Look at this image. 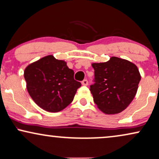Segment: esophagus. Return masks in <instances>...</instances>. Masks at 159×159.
I'll return each instance as SVG.
<instances>
[{
    "mask_svg": "<svg viewBox=\"0 0 159 159\" xmlns=\"http://www.w3.org/2000/svg\"><path fill=\"white\" fill-rule=\"evenodd\" d=\"M82 85H84V86H87L88 84V80H84L82 82Z\"/></svg>",
    "mask_w": 159,
    "mask_h": 159,
    "instance_id": "34e87169",
    "label": "esophagus"
}]
</instances>
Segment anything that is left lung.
<instances>
[{"label":"left lung","instance_id":"obj_1","mask_svg":"<svg viewBox=\"0 0 159 159\" xmlns=\"http://www.w3.org/2000/svg\"><path fill=\"white\" fill-rule=\"evenodd\" d=\"M94 84L90 86L93 101L101 111L114 114L125 109L135 96L141 77L138 67L129 61L111 57L92 64Z\"/></svg>","mask_w":159,"mask_h":159}]
</instances>
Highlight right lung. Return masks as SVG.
<instances>
[{"instance_id":"add662e5","label":"right lung","mask_w":159,"mask_h":159,"mask_svg":"<svg viewBox=\"0 0 159 159\" xmlns=\"http://www.w3.org/2000/svg\"><path fill=\"white\" fill-rule=\"evenodd\" d=\"M74 75L64 61L47 56L30 64L24 76L28 93L37 105L47 111L58 112L71 103L81 86Z\"/></svg>"}]
</instances>
